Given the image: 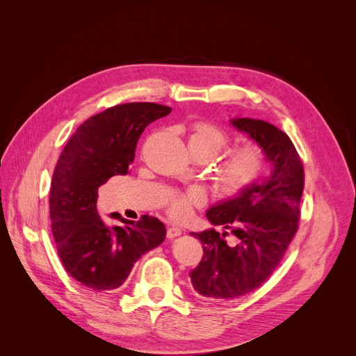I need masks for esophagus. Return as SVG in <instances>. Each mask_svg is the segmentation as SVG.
Listing matches in <instances>:
<instances>
[{"instance_id":"1","label":"esophagus","mask_w":356,"mask_h":356,"mask_svg":"<svg viewBox=\"0 0 356 356\" xmlns=\"http://www.w3.org/2000/svg\"><path fill=\"white\" fill-rule=\"evenodd\" d=\"M166 234H168V238H175V237H179L181 234V230L179 227H169Z\"/></svg>"}]
</instances>
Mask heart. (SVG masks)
I'll return each mask as SVG.
<instances>
[{"label": "heart", "instance_id": "obj_1", "mask_svg": "<svg viewBox=\"0 0 356 356\" xmlns=\"http://www.w3.org/2000/svg\"><path fill=\"white\" fill-rule=\"evenodd\" d=\"M230 136L221 127L210 122H196L190 129L188 149L195 157L214 159L227 143ZM266 165V156L260 146L244 143L234 147L217 170L220 188L225 195L236 196L251 187L260 177ZM207 197L204 190L190 187L184 191H172L166 199L168 213L176 220H187L195 207L204 206Z\"/></svg>", "mask_w": 356, "mask_h": 356}]
</instances>
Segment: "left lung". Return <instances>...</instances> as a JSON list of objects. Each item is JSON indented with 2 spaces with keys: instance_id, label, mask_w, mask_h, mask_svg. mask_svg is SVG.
Instances as JSON below:
<instances>
[{
  "instance_id": "left-lung-1",
  "label": "left lung",
  "mask_w": 356,
  "mask_h": 356,
  "mask_svg": "<svg viewBox=\"0 0 356 356\" xmlns=\"http://www.w3.org/2000/svg\"><path fill=\"white\" fill-rule=\"evenodd\" d=\"M232 124L263 149L273 170L263 183L206 213L213 225L230 230L236 245L227 244L229 232L191 233L204 251L200 264L190 271L191 285L200 297L214 301L248 294L274 273L298 230L304 190L302 161L286 134L260 119H232Z\"/></svg>"
}]
</instances>
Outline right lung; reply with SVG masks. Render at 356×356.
Returning a JSON list of instances; mask_svg holds the SVG:
<instances>
[{"label": "right lung", "instance_id": "1", "mask_svg": "<svg viewBox=\"0 0 356 356\" xmlns=\"http://www.w3.org/2000/svg\"><path fill=\"white\" fill-rule=\"evenodd\" d=\"M170 112L152 102L108 108L76 129L58 159L49 193L56 251L67 273L93 291L119 288L139 258L166 238L165 224L146 214L135 222L112 213L122 224L106 225L96 202L102 184L127 173L145 127Z\"/></svg>", "mask_w": 356, "mask_h": 356}]
</instances>
